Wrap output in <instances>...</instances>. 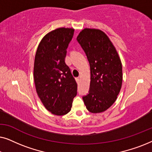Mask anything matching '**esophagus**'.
I'll use <instances>...</instances> for the list:
<instances>
[{
	"label": "esophagus",
	"instance_id": "1",
	"mask_svg": "<svg viewBox=\"0 0 152 152\" xmlns=\"http://www.w3.org/2000/svg\"><path fill=\"white\" fill-rule=\"evenodd\" d=\"M75 80H76V82H77V83H79V82H80V77H76V78H75Z\"/></svg>",
	"mask_w": 152,
	"mask_h": 152
}]
</instances>
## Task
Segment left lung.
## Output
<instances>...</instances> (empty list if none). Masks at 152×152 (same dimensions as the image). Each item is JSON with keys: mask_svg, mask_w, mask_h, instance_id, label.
<instances>
[{"mask_svg": "<svg viewBox=\"0 0 152 152\" xmlns=\"http://www.w3.org/2000/svg\"><path fill=\"white\" fill-rule=\"evenodd\" d=\"M77 40L86 53L91 68L90 88L88 94L83 96V100L91 113H101L115 102L121 89V61L102 31L85 28Z\"/></svg>", "mask_w": 152, "mask_h": 152, "instance_id": "obj_1", "label": "left lung"}]
</instances>
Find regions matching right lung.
Listing matches in <instances>:
<instances>
[{
    "mask_svg": "<svg viewBox=\"0 0 152 152\" xmlns=\"http://www.w3.org/2000/svg\"><path fill=\"white\" fill-rule=\"evenodd\" d=\"M74 29L61 28L48 33L37 48L34 65L37 93L48 111L64 115L71 110L77 84L65 62Z\"/></svg>",
    "mask_w": 152,
    "mask_h": 152,
    "instance_id": "right-lung-1",
    "label": "right lung"
}]
</instances>
